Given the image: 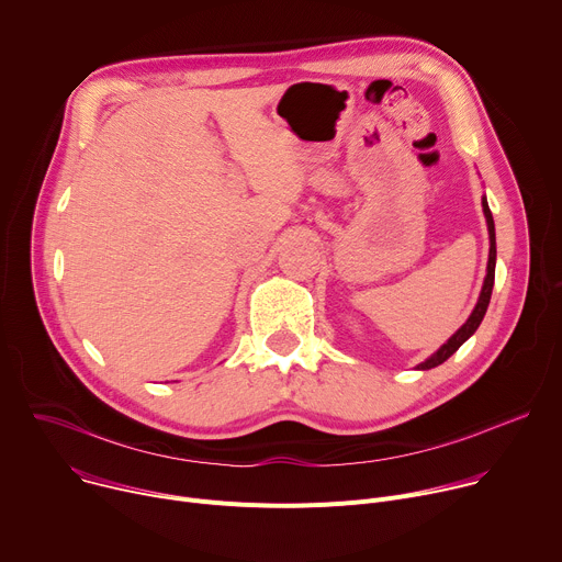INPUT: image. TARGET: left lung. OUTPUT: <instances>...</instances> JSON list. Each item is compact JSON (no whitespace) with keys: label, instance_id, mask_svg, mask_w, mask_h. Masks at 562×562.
Returning a JSON list of instances; mask_svg holds the SVG:
<instances>
[{"label":"left lung","instance_id":"left-lung-1","mask_svg":"<svg viewBox=\"0 0 562 562\" xmlns=\"http://www.w3.org/2000/svg\"><path fill=\"white\" fill-rule=\"evenodd\" d=\"M481 205H483V214H485V223H488V237H491V252H488V269H485V280H483V286H481V293H479V301H476V307L472 310L470 318L457 329V334H452L450 339H447V344H442L429 359H425L418 370H429V368H436L440 366L442 361L450 359L468 339L476 331V327L481 325L483 316H485V310H488L491 305V295H493V284H495V261H497V244H495V221H493V212L488 207V201H485V196L481 199Z\"/></svg>","mask_w":562,"mask_h":562}]
</instances>
